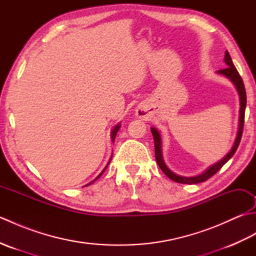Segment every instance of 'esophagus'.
Masks as SVG:
<instances>
[{"label": "esophagus", "instance_id": "esophagus-1", "mask_svg": "<svg viewBox=\"0 0 256 256\" xmlns=\"http://www.w3.org/2000/svg\"><path fill=\"white\" fill-rule=\"evenodd\" d=\"M138 116H140V118H142V116H142V113H138Z\"/></svg>", "mask_w": 256, "mask_h": 256}]
</instances>
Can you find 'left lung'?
Segmentation results:
<instances>
[{"mask_svg":"<svg viewBox=\"0 0 256 256\" xmlns=\"http://www.w3.org/2000/svg\"><path fill=\"white\" fill-rule=\"evenodd\" d=\"M224 62L226 64L228 67L224 68V69L218 70V74L224 76V77H226L228 79H230L233 82V84L236 86L238 94V96H240V118H238V134H236L234 145L232 146L231 150L224 157V158L219 160L218 162H216L214 165H212L209 168H206V170L202 174H200V175L194 176V177L179 176V175H177V174L172 172L170 170V168L166 166L164 160H162V155L160 134L155 128H150L152 134H153V138H154L155 158H156L157 164H158V166H160V170H162V172H164L168 178H170L172 180H174V182H180V184H189L206 182V179H209L211 176H214V174H216V172L220 170L221 167L224 166L233 155H234L236 150L238 148V144H240V142H241V138H242V133H243V126H244V113H246V88H244V84H243V80L241 78V76H240V74L238 72V70L234 67V64H233L231 56H230V54L228 52V50H226Z\"/></svg>","mask_w":256,"mask_h":256,"instance_id":"left-lung-1","label":"left lung"}]
</instances>
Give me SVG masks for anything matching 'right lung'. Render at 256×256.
<instances>
[{
    "label": "right lung",
    "instance_id": "add662e5",
    "mask_svg": "<svg viewBox=\"0 0 256 256\" xmlns=\"http://www.w3.org/2000/svg\"><path fill=\"white\" fill-rule=\"evenodd\" d=\"M120 128H121V125H120V123H118V124L116 125V126H114V128L112 130V132H111V138H112V142H114V140H116V133H118V130H120ZM111 158H112V156H111ZM111 158H110V160H108V164H110V162H111ZM108 165H106V166L104 167V170H102V172H101L99 174V176H98V177H96V179H94V180H92L91 182H89V184H86V186H89V184H91L92 182H94V180H96V179H98V178H99V177H100V176L102 175V174H103V172H104V170H106V167H108ZM86 186H84V187H86Z\"/></svg>",
    "mask_w": 256,
    "mask_h": 256
}]
</instances>
